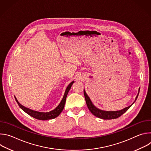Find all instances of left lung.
Returning a JSON list of instances; mask_svg holds the SVG:
<instances>
[{
	"label": "left lung",
	"instance_id": "1",
	"mask_svg": "<svg viewBox=\"0 0 151 151\" xmlns=\"http://www.w3.org/2000/svg\"><path fill=\"white\" fill-rule=\"evenodd\" d=\"M139 91H140V89L139 90V93H138V94H137V97L135 99L134 102L136 101V100L137 99V97H138L139 94ZM83 94H84L86 103H87V105L88 106V108L89 109L90 111L94 116H97L99 118L103 119H116V118H119L122 114H124L129 108H130V107L133 104H132V105L129 106L128 107H125V108L123 109L122 110L118 111H101V110H100V109H97L96 107H95L93 105V104L92 103L90 99L89 98V97L88 96L87 93H85L84 90H83Z\"/></svg>",
	"mask_w": 151,
	"mask_h": 151
}]
</instances>
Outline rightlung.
<instances>
[{
    "label": "right lung",
    "mask_w": 151,
    "mask_h": 151,
    "mask_svg": "<svg viewBox=\"0 0 151 151\" xmlns=\"http://www.w3.org/2000/svg\"><path fill=\"white\" fill-rule=\"evenodd\" d=\"M74 81L72 82L69 85L68 87H67L65 93H64V96L63 97L62 100L61 101L60 103L59 104V105L56 107L55 109H54L53 111H51L50 112H37V111H32L27 107H26L24 106H23V105H21L17 100V99H16V97H15V100L17 101V103H18V106H19L20 108L21 109H23L26 113H27V114H29L30 116L39 119V120H48V119H54L56 117H57L62 112V111L64 109V104H65L66 103V97L68 96V94L72 87V84L73 83Z\"/></svg>",
    "instance_id": "right-lung-1"
}]
</instances>
